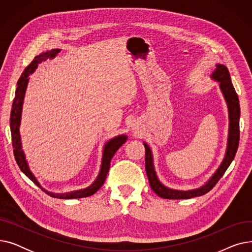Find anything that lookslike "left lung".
<instances>
[{
  "mask_svg": "<svg viewBox=\"0 0 252 252\" xmlns=\"http://www.w3.org/2000/svg\"><path fill=\"white\" fill-rule=\"evenodd\" d=\"M216 70L210 75L213 81L219 83L221 94L227 103L228 112H229V133H228V141L226 153L222 158L220 166L211 176L207 182L200 186L199 188L191 189V190H177L166 187L163 185L159 179H158L154 162H153V154L151 148L147 143L143 142L145 147V168H146V174L150 183L151 189L161 198L166 199H190L193 197L202 196L209 192L215 187V185L219 182V180L222 177L224 171L230 166L236 155L238 146H239L240 139V130H239V119H240V106L239 99H238L237 93L233 87L231 82V76L228 68L223 64L218 63Z\"/></svg>",
  "mask_w": 252,
  "mask_h": 252,
  "instance_id": "left-lung-1",
  "label": "left lung"
}]
</instances>
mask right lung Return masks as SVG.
I'll use <instances>...</instances> for the list:
<instances>
[{
	"label": "right lung",
	"mask_w": 252,
	"mask_h": 252,
	"mask_svg": "<svg viewBox=\"0 0 252 252\" xmlns=\"http://www.w3.org/2000/svg\"><path fill=\"white\" fill-rule=\"evenodd\" d=\"M60 51H61L60 49H53L51 51L42 53V54L36 56L32 60V62L28 66V67L24 69L23 73L21 74L20 78L18 79L17 89L15 92V98L12 104L11 117H10V129H11V136H12L13 151H14L16 162L22 173L48 195L54 197V198H59V199H73V198H84V197L92 196L102 187V185L104 184V182L106 180V177H107L112 157L114 156L115 152L119 149V147L126 143V141L127 140V136L126 135H118L105 143L104 148H103V153H102V160H101L99 175L96 178V180L93 182L89 187L81 189V190H75V191L65 192V193L50 192L42 187V185L39 184V182L37 181V179L34 177L32 171L31 170L28 160H26L24 151L22 149V143H21V137H20V123H21L22 106H23V100H24V96H25L26 88H28L29 81H30L29 76L34 72V70L37 68V65L39 63H42L48 59L55 58Z\"/></svg>",
	"instance_id": "add662e5"
}]
</instances>
